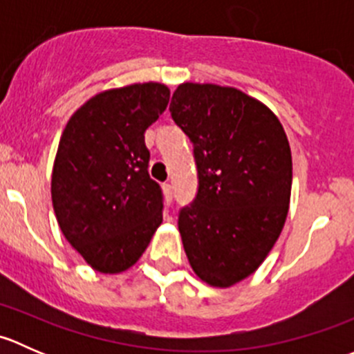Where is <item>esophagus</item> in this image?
Masks as SVG:
<instances>
[{
    "label": "esophagus",
    "mask_w": 354,
    "mask_h": 354,
    "mask_svg": "<svg viewBox=\"0 0 354 354\" xmlns=\"http://www.w3.org/2000/svg\"><path fill=\"white\" fill-rule=\"evenodd\" d=\"M162 190H164V195H166L167 202H171V200H173V187H171V183H164Z\"/></svg>",
    "instance_id": "1"
}]
</instances>
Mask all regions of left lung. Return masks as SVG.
<instances>
[{"label": "left lung", "mask_w": 354, "mask_h": 354, "mask_svg": "<svg viewBox=\"0 0 354 354\" xmlns=\"http://www.w3.org/2000/svg\"><path fill=\"white\" fill-rule=\"evenodd\" d=\"M169 111L197 164V195L178 216L185 252L200 279L233 286L255 272L283 231L288 137L272 111L233 87L181 84Z\"/></svg>", "instance_id": "left-lung-1"}]
</instances>
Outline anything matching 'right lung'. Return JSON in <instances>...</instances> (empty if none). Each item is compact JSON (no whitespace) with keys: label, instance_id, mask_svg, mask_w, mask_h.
I'll return each instance as SVG.
<instances>
[{"label":"right lung","instance_id":"obj_1","mask_svg":"<svg viewBox=\"0 0 354 354\" xmlns=\"http://www.w3.org/2000/svg\"><path fill=\"white\" fill-rule=\"evenodd\" d=\"M169 88L135 84L88 99L59 138L51 197L59 227L85 262L104 274L133 266L162 223L164 197L149 176L145 130Z\"/></svg>","mask_w":354,"mask_h":354}]
</instances>
